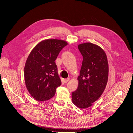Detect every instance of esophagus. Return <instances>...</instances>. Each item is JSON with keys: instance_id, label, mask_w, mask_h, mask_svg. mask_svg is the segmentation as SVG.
Returning <instances> with one entry per match:
<instances>
[{"instance_id": "34e87169", "label": "esophagus", "mask_w": 133, "mask_h": 133, "mask_svg": "<svg viewBox=\"0 0 133 133\" xmlns=\"http://www.w3.org/2000/svg\"><path fill=\"white\" fill-rule=\"evenodd\" d=\"M69 80H70V79H69V78H68L65 79V80H64V83H67Z\"/></svg>"}]
</instances>
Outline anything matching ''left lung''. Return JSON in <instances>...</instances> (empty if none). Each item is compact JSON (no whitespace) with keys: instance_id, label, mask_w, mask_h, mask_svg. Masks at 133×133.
Instances as JSON below:
<instances>
[{"instance_id":"8db88e82","label":"left lung","mask_w":133,"mask_h":133,"mask_svg":"<svg viewBox=\"0 0 133 133\" xmlns=\"http://www.w3.org/2000/svg\"><path fill=\"white\" fill-rule=\"evenodd\" d=\"M78 49L83 57L78 86L71 94L72 102L79 108L92 105L102 95L108 77V64L104 50L95 44H79Z\"/></svg>"}]
</instances>
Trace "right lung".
Wrapping results in <instances>:
<instances>
[{
	"mask_svg": "<svg viewBox=\"0 0 133 133\" xmlns=\"http://www.w3.org/2000/svg\"><path fill=\"white\" fill-rule=\"evenodd\" d=\"M67 43L50 39L42 41L31 50L24 68L25 82L31 96L38 101L51 98L62 82L55 60Z\"/></svg>",
	"mask_w": 133,
	"mask_h": 133,
	"instance_id": "right-lung-1",
	"label": "right lung"
}]
</instances>
